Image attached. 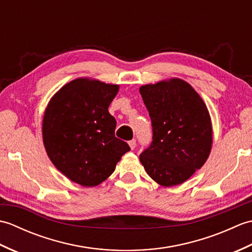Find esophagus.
Instances as JSON below:
<instances>
[{
	"label": "esophagus",
	"instance_id": "1",
	"mask_svg": "<svg viewBox=\"0 0 252 252\" xmlns=\"http://www.w3.org/2000/svg\"><path fill=\"white\" fill-rule=\"evenodd\" d=\"M129 146H130V148L133 151V149H134L135 146H136V141H135V140H131V141L129 142Z\"/></svg>",
	"mask_w": 252,
	"mask_h": 252
}]
</instances>
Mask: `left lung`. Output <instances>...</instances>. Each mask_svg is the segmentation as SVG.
<instances>
[{
    "instance_id": "left-lung-1",
    "label": "left lung",
    "mask_w": 252,
    "mask_h": 252,
    "mask_svg": "<svg viewBox=\"0 0 252 252\" xmlns=\"http://www.w3.org/2000/svg\"><path fill=\"white\" fill-rule=\"evenodd\" d=\"M140 93L153 126V142L140 161L159 185L184 183L211 152L212 123L205 101L179 78L142 85Z\"/></svg>"
}]
</instances>
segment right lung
I'll use <instances>...</instances> for the list:
<instances>
[{
  "label": "right lung",
  "instance_id": "add662e5",
  "mask_svg": "<svg viewBox=\"0 0 252 252\" xmlns=\"http://www.w3.org/2000/svg\"><path fill=\"white\" fill-rule=\"evenodd\" d=\"M118 91V84L78 78L58 90L47 104L42 123L46 154L74 183L100 184L130 151L116 137L117 122L108 111Z\"/></svg>",
  "mask_w": 252,
  "mask_h": 252
}]
</instances>
